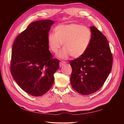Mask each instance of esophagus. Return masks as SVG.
<instances>
[{
  "label": "esophagus",
  "instance_id": "obj_1",
  "mask_svg": "<svg viewBox=\"0 0 124 124\" xmlns=\"http://www.w3.org/2000/svg\"><path fill=\"white\" fill-rule=\"evenodd\" d=\"M67 62H65V61H61L60 62V67H62L63 65H64L65 64H66Z\"/></svg>",
  "mask_w": 124,
  "mask_h": 124
}]
</instances>
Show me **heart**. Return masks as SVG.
<instances>
[{"instance_id": "heart-1", "label": "heart", "mask_w": 124, "mask_h": 124, "mask_svg": "<svg viewBox=\"0 0 124 124\" xmlns=\"http://www.w3.org/2000/svg\"><path fill=\"white\" fill-rule=\"evenodd\" d=\"M54 33L47 37L49 49L54 54L57 53L62 44L63 49L59 55L61 59L81 56L88 48L92 39V32L88 27L80 24H60L54 29Z\"/></svg>"}]
</instances>
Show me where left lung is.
I'll return each instance as SVG.
<instances>
[{"mask_svg": "<svg viewBox=\"0 0 124 124\" xmlns=\"http://www.w3.org/2000/svg\"><path fill=\"white\" fill-rule=\"evenodd\" d=\"M92 39L86 53L70 61L72 88L82 95L94 93L103 85L111 71L112 55L107 38L95 27H90Z\"/></svg>", "mask_w": 124, "mask_h": 124, "instance_id": "8db88e82", "label": "left lung"}]
</instances>
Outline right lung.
I'll use <instances>...</instances> for the list:
<instances>
[{
    "label": "right lung",
    "instance_id": "1",
    "mask_svg": "<svg viewBox=\"0 0 124 124\" xmlns=\"http://www.w3.org/2000/svg\"><path fill=\"white\" fill-rule=\"evenodd\" d=\"M53 21L33 22L18 35L13 43L10 72L17 85L29 94L39 96L54 83L59 60L53 59L47 37Z\"/></svg>",
    "mask_w": 124,
    "mask_h": 124
}]
</instances>
